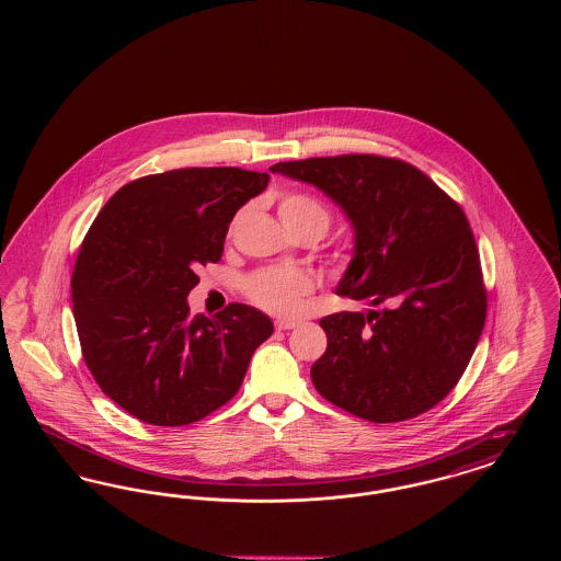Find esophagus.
Segmentation results:
<instances>
[{
    "mask_svg": "<svg viewBox=\"0 0 561 561\" xmlns=\"http://www.w3.org/2000/svg\"><path fill=\"white\" fill-rule=\"evenodd\" d=\"M296 325H298V321L294 320L275 321V328H277V330H293V328H296Z\"/></svg>",
    "mask_w": 561,
    "mask_h": 561,
    "instance_id": "esophagus-1",
    "label": "esophagus"
}]
</instances>
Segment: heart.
<instances>
[{
	"mask_svg": "<svg viewBox=\"0 0 561 561\" xmlns=\"http://www.w3.org/2000/svg\"><path fill=\"white\" fill-rule=\"evenodd\" d=\"M279 216L290 231L313 227L320 229L321 236L332 222L330 210L316 195L305 191L286 193L279 202ZM243 293L259 309L273 316L290 318L302 309L305 298L313 293V279L298 268H261L243 282Z\"/></svg>",
	"mask_w": 561,
	"mask_h": 561,
	"instance_id": "heart-1",
	"label": "heart"
}]
</instances>
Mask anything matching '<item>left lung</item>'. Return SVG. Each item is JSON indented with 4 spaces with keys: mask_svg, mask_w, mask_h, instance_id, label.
I'll use <instances>...</instances> for the list:
<instances>
[{
    "mask_svg": "<svg viewBox=\"0 0 561 561\" xmlns=\"http://www.w3.org/2000/svg\"><path fill=\"white\" fill-rule=\"evenodd\" d=\"M268 170L345 208L357 250L339 294L382 305L320 321L328 347L311 368L318 393L370 423H401L437 405L467 370L488 313L467 214L398 158L348 153Z\"/></svg>",
    "mask_w": 561,
    "mask_h": 561,
    "instance_id": "obj_1",
    "label": "left lung"
}]
</instances>
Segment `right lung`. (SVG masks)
I'll return each mask as SVG.
<instances>
[{
    "label": "right lung",
    "instance_id": "add662e5",
    "mask_svg": "<svg viewBox=\"0 0 561 561\" xmlns=\"http://www.w3.org/2000/svg\"><path fill=\"white\" fill-rule=\"evenodd\" d=\"M267 172L179 168L119 188L81 241L71 275L81 355L101 391L134 419L185 427L240 391L273 334L259 309L229 302L191 318L197 271L222 256L229 222Z\"/></svg>",
    "mask_w": 561,
    "mask_h": 561
}]
</instances>
